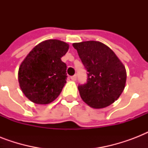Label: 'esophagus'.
<instances>
[{"label":"esophagus","instance_id":"1","mask_svg":"<svg viewBox=\"0 0 148 148\" xmlns=\"http://www.w3.org/2000/svg\"><path fill=\"white\" fill-rule=\"evenodd\" d=\"M71 79L72 81H76V80H77V75H76V74H75V75H74V76L71 77Z\"/></svg>","mask_w":148,"mask_h":148}]
</instances>
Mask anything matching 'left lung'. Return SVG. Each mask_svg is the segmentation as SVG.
Here are the masks:
<instances>
[{
  "mask_svg": "<svg viewBox=\"0 0 148 148\" xmlns=\"http://www.w3.org/2000/svg\"><path fill=\"white\" fill-rule=\"evenodd\" d=\"M73 47L88 71L87 82L78 85L82 100L96 109L110 105L125 87L127 74L124 64L110 47L99 41L74 43Z\"/></svg>",
  "mask_w": 148,
  "mask_h": 148,
  "instance_id": "8db88e82",
  "label": "left lung"
}]
</instances>
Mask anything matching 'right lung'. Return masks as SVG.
I'll return each instance as SVG.
<instances>
[{"instance_id":"right-lung-1","label":"right lung","mask_w":148,"mask_h":148,"mask_svg":"<svg viewBox=\"0 0 148 148\" xmlns=\"http://www.w3.org/2000/svg\"><path fill=\"white\" fill-rule=\"evenodd\" d=\"M69 48L67 43L47 40L34 47L21 63L18 81L32 102L47 104L61 92L67 80V65L61 60Z\"/></svg>"}]
</instances>
